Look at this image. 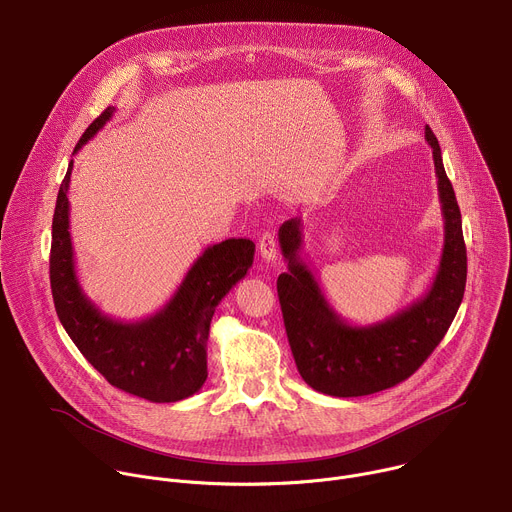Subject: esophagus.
Segmentation results:
<instances>
[{"label": "esophagus", "instance_id": "34e87169", "mask_svg": "<svg viewBox=\"0 0 512 512\" xmlns=\"http://www.w3.org/2000/svg\"><path fill=\"white\" fill-rule=\"evenodd\" d=\"M259 251H261V257L267 263H273L277 259V241H275V233L273 231H265L259 237Z\"/></svg>", "mask_w": 512, "mask_h": 512}]
</instances>
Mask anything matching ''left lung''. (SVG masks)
Here are the masks:
<instances>
[{"mask_svg": "<svg viewBox=\"0 0 512 512\" xmlns=\"http://www.w3.org/2000/svg\"><path fill=\"white\" fill-rule=\"evenodd\" d=\"M425 141L433 152L444 214V249L425 296L405 310L369 326L348 324L330 306L316 275L300 257L302 218L279 227L287 271L277 277V296L287 340L302 379L324 395H373L409 379L442 342L462 304L468 269L462 214L429 125Z\"/></svg>", "mask_w": 512, "mask_h": 512, "instance_id": "obj_1", "label": "left lung"}]
</instances>
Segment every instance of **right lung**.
<instances>
[{
  "mask_svg": "<svg viewBox=\"0 0 512 512\" xmlns=\"http://www.w3.org/2000/svg\"><path fill=\"white\" fill-rule=\"evenodd\" d=\"M107 107L83 133L75 154L113 117ZM72 160L60 184L50 245V287L60 324L83 356L117 389L152 403L182 401L202 389L206 340L216 306L253 265L255 243L227 239L204 249L170 302L137 322L103 314L83 291L70 239L68 184Z\"/></svg>",
  "mask_w": 512,
  "mask_h": 512,
  "instance_id": "obj_1",
  "label": "right lung"
}]
</instances>
